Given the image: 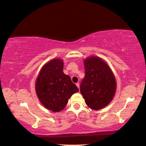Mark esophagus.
I'll return each instance as SVG.
<instances>
[{
    "label": "esophagus",
    "mask_w": 146,
    "mask_h": 146,
    "mask_svg": "<svg viewBox=\"0 0 146 146\" xmlns=\"http://www.w3.org/2000/svg\"><path fill=\"white\" fill-rule=\"evenodd\" d=\"M76 86H78V88H79V89H80V84H79L78 82V83H76Z\"/></svg>",
    "instance_id": "esophagus-1"
}]
</instances>
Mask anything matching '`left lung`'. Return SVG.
Instances as JSON below:
<instances>
[{
	"instance_id": "left-lung-1",
	"label": "left lung",
	"mask_w": 146,
	"mask_h": 146,
	"mask_svg": "<svg viewBox=\"0 0 146 146\" xmlns=\"http://www.w3.org/2000/svg\"><path fill=\"white\" fill-rule=\"evenodd\" d=\"M85 77L80 85V92L86 105L98 110L113 100L117 88L115 75L104 60L90 56L83 60Z\"/></svg>"
}]
</instances>
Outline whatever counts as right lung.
Wrapping results in <instances>:
<instances>
[{
  "instance_id": "right-lung-1",
  "label": "right lung",
  "mask_w": 146,
  "mask_h": 146,
  "mask_svg": "<svg viewBox=\"0 0 146 146\" xmlns=\"http://www.w3.org/2000/svg\"><path fill=\"white\" fill-rule=\"evenodd\" d=\"M61 59H53L41 68L36 79V93L38 100L46 109L57 113L67 104L68 99L79 91L69 75L63 72Z\"/></svg>"
}]
</instances>
